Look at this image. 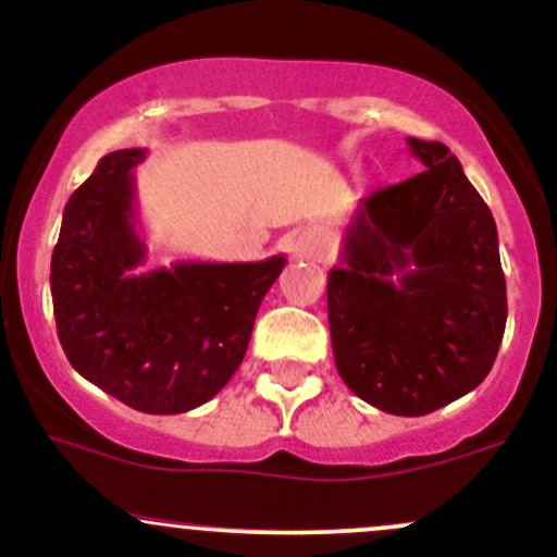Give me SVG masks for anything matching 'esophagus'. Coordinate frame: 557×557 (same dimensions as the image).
Returning <instances> with one entry per match:
<instances>
[{
    "mask_svg": "<svg viewBox=\"0 0 557 557\" xmlns=\"http://www.w3.org/2000/svg\"><path fill=\"white\" fill-rule=\"evenodd\" d=\"M298 246H301V250H317V248H320V237L304 235L301 240H298Z\"/></svg>",
    "mask_w": 557,
    "mask_h": 557,
    "instance_id": "esophagus-1",
    "label": "esophagus"
}]
</instances>
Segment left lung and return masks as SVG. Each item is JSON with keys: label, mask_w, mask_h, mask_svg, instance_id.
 <instances>
[{"label": "left lung", "mask_w": 557, "mask_h": 557, "mask_svg": "<svg viewBox=\"0 0 557 557\" xmlns=\"http://www.w3.org/2000/svg\"><path fill=\"white\" fill-rule=\"evenodd\" d=\"M425 171L370 193L327 272L335 368L359 399L418 418L492 370L507 322L497 224L447 145L407 137Z\"/></svg>", "instance_id": "8db88e82"}]
</instances>
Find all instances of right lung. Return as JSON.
<instances>
[{
	"mask_svg": "<svg viewBox=\"0 0 557 557\" xmlns=\"http://www.w3.org/2000/svg\"><path fill=\"white\" fill-rule=\"evenodd\" d=\"M148 150H115L71 195L52 250L58 338L78 375L148 414H180L213 399L240 368L261 298L288 259H148L137 232L134 166Z\"/></svg>",
	"mask_w": 557,
	"mask_h": 557,
	"instance_id": "1",
	"label": "right lung"
}]
</instances>
